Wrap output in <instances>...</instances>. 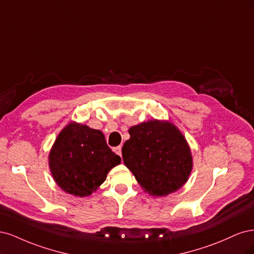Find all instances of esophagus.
I'll return each mask as SVG.
<instances>
[{
  "label": "esophagus",
  "mask_w": 254,
  "mask_h": 254,
  "mask_svg": "<svg viewBox=\"0 0 254 254\" xmlns=\"http://www.w3.org/2000/svg\"><path fill=\"white\" fill-rule=\"evenodd\" d=\"M121 145H119V146H116V148H115V152L119 155V156H121Z\"/></svg>",
  "instance_id": "obj_1"
}]
</instances>
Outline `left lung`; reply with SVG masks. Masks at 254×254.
<instances>
[{
    "label": "left lung",
    "mask_w": 254,
    "mask_h": 254,
    "mask_svg": "<svg viewBox=\"0 0 254 254\" xmlns=\"http://www.w3.org/2000/svg\"><path fill=\"white\" fill-rule=\"evenodd\" d=\"M122 158L144 192L167 196L188 182L193 168L190 145L179 128L153 119L128 128Z\"/></svg>",
    "instance_id": "1"
}]
</instances>
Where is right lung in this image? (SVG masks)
I'll use <instances>...</instances> for the list:
<instances>
[{"mask_svg": "<svg viewBox=\"0 0 254 254\" xmlns=\"http://www.w3.org/2000/svg\"><path fill=\"white\" fill-rule=\"evenodd\" d=\"M121 158L109 148L99 129L70 121L57 136L48 155L56 184L68 194L85 197L104 183Z\"/></svg>", "mask_w": 254, "mask_h": 254, "instance_id": "1", "label": "right lung"}]
</instances>
